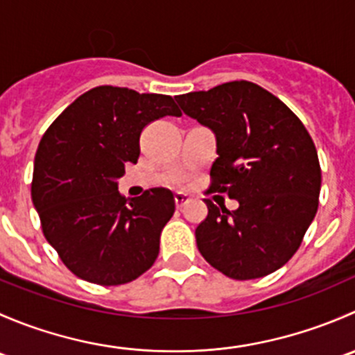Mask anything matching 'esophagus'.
Returning <instances> with one entry per match:
<instances>
[{"mask_svg": "<svg viewBox=\"0 0 355 355\" xmlns=\"http://www.w3.org/2000/svg\"><path fill=\"white\" fill-rule=\"evenodd\" d=\"M189 200H191V198H189L187 194H184V192H177V194H175V204H177L178 209H182Z\"/></svg>", "mask_w": 355, "mask_h": 355, "instance_id": "esophagus-1", "label": "esophagus"}]
</instances>
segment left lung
<instances>
[{
	"label": "left lung",
	"mask_w": 355,
	"mask_h": 355,
	"mask_svg": "<svg viewBox=\"0 0 355 355\" xmlns=\"http://www.w3.org/2000/svg\"><path fill=\"white\" fill-rule=\"evenodd\" d=\"M175 99L216 137L209 192L239 202L228 211L206 199L207 216L196 228L199 252L235 280L273 273L295 254L316 216L321 168L313 139L280 99L252 82Z\"/></svg>",
	"instance_id": "obj_1"
}]
</instances>
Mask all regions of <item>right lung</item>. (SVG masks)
<instances>
[{"label": "right lung", "instance_id": "add662e5", "mask_svg": "<svg viewBox=\"0 0 355 355\" xmlns=\"http://www.w3.org/2000/svg\"><path fill=\"white\" fill-rule=\"evenodd\" d=\"M180 116L170 96L99 85L75 99L39 142L32 202L46 241L78 278L98 285L135 280L155 264L175 213L168 189L125 199L118 178L137 163L142 128Z\"/></svg>", "mask_w": 355, "mask_h": 355}]
</instances>
